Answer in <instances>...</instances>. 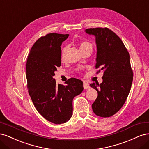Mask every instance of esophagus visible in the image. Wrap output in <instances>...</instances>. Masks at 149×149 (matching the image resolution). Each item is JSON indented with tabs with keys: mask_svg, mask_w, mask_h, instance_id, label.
Returning a JSON list of instances; mask_svg holds the SVG:
<instances>
[{
	"mask_svg": "<svg viewBox=\"0 0 149 149\" xmlns=\"http://www.w3.org/2000/svg\"><path fill=\"white\" fill-rule=\"evenodd\" d=\"M83 88L84 89H88L90 88V86H89V84L88 83V82L87 81H84L83 82Z\"/></svg>",
	"mask_w": 149,
	"mask_h": 149,
	"instance_id": "1",
	"label": "esophagus"
}]
</instances>
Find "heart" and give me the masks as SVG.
<instances>
[{
  "mask_svg": "<svg viewBox=\"0 0 149 149\" xmlns=\"http://www.w3.org/2000/svg\"><path fill=\"white\" fill-rule=\"evenodd\" d=\"M88 47H92V45H91V43H89L88 42H81L79 43V49L80 50H81V49H85V48H87ZM66 50V47H65L63 48L62 50H61V57L62 59H63L64 56H65V53Z\"/></svg>",
  "mask_w": 149,
  "mask_h": 149,
  "instance_id": "heart-1",
  "label": "heart"
}]
</instances>
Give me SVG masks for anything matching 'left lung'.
<instances>
[{"label":"left lung","mask_w":149,"mask_h":149,"mask_svg":"<svg viewBox=\"0 0 149 149\" xmlns=\"http://www.w3.org/2000/svg\"><path fill=\"white\" fill-rule=\"evenodd\" d=\"M86 33L96 37L97 73L103 71L102 82L90 86L96 89L97 97L92 104L94 114L102 118L118 112L125 102L133 80L129 53L120 38L108 28L88 29Z\"/></svg>","instance_id":"left-lung-1"}]
</instances>
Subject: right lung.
Listing matches in <instances>:
<instances>
[{
    "instance_id": "obj_1",
    "label": "right lung",
    "mask_w": 149,
    "mask_h": 149,
    "mask_svg": "<svg viewBox=\"0 0 149 149\" xmlns=\"http://www.w3.org/2000/svg\"><path fill=\"white\" fill-rule=\"evenodd\" d=\"M68 34L48 33L37 40L28 55L26 76L30 96L36 109L55 124L69 120L73 114V100L82 93L83 81L71 78L66 85H56L53 77L61 66V45Z\"/></svg>"
}]
</instances>
